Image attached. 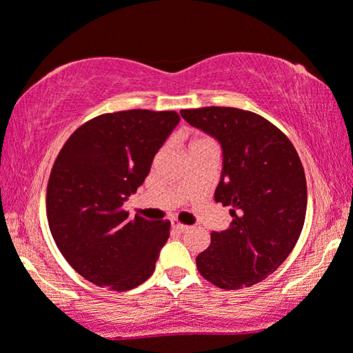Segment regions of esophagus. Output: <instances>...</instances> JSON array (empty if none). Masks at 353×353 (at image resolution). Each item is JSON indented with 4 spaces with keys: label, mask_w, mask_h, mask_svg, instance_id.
I'll list each match as a JSON object with an SVG mask.
<instances>
[{
    "label": "esophagus",
    "mask_w": 353,
    "mask_h": 353,
    "mask_svg": "<svg viewBox=\"0 0 353 353\" xmlns=\"http://www.w3.org/2000/svg\"><path fill=\"white\" fill-rule=\"evenodd\" d=\"M172 228L175 230V231H178V233H186V231L190 230V226L183 225V223H180V221H176V220H172Z\"/></svg>",
    "instance_id": "esophagus-1"
}]
</instances>
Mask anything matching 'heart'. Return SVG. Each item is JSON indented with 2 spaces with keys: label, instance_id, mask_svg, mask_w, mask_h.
<instances>
[{
  "label": "heart",
  "instance_id": "obj_1",
  "mask_svg": "<svg viewBox=\"0 0 353 353\" xmlns=\"http://www.w3.org/2000/svg\"><path fill=\"white\" fill-rule=\"evenodd\" d=\"M196 143H199V141H196Z\"/></svg>",
  "mask_w": 353,
  "mask_h": 353
}]
</instances>
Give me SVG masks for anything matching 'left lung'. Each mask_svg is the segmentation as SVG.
<instances>
[{"instance_id":"1","label":"left lung","mask_w":353,"mask_h":353,"mask_svg":"<svg viewBox=\"0 0 353 353\" xmlns=\"http://www.w3.org/2000/svg\"><path fill=\"white\" fill-rule=\"evenodd\" d=\"M180 114L220 143L223 168L215 201L231 207L233 216L228 230L212 231L197 270L230 291L263 281L291 254L305 221L307 181L296 148L249 110L212 105Z\"/></svg>"}]
</instances>
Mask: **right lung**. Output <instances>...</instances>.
Listing matches in <instances>:
<instances>
[{"label": "right lung", "mask_w": 353, "mask_h": 353, "mask_svg": "<svg viewBox=\"0 0 353 353\" xmlns=\"http://www.w3.org/2000/svg\"><path fill=\"white\" fill-rule=\"evenodd\" d=\"M180 122L175 110L103 114L70 134L46 190L48 223L57 249L90 283L130 291L151 276L170 221L128 219L154 156Z\"/></svg>", "instance_id": "1"}]
</instances>
